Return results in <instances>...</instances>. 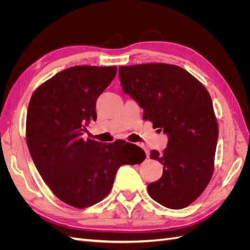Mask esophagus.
Masks as SVG:
<instances>
[{"label":"esophagus","instance_id":"1","mask_svg":"<svg viewBox=\"0 0 250 250\" xmlns=\"http://www.w3.org/2000/svg\"><path fill=\"white\" fill-rule=\"evenodd\" d=\"M139 146H141L144 150H145V152H146V156H147V158H149V156H150V151L145 147V146H144L143 145V144H140V145Z\"/></svg>","mask_w":250,"mask_h":250}]
</instances>
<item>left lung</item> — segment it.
I'll return each mask as SVG.
<instances>
[{"label": "left lung", "mask_w": 250, "mask_h": 250, "mask_svg": "<svg viewBox=\"0 0 250 250\" xmlns=\"http://www.w3.org/2000/svg\"><path fill=\"white\" fill-rule=\"evenodd\" d=\"M124 93L144 109L143 119L168 135L163 152L150 158L163 166V176L149 184L150 197L180 209L197 199L214 173L218 124L208 89L183 67L146 63L119 67Z\"/></svg>", "instance_id": "obj_1"}]
</instances>
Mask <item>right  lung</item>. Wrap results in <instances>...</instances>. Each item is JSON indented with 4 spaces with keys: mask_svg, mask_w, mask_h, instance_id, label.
I'll return each instance as SVG.
<instances>
[{
    "mask_svg": "<svg viewBox=\"0 0 250 250\" xmlns=\"http://www.w3.org/2000/svg\"><path fill=\"white\" fill-rule=\"evenodd\" d=\"M117 74V66L76 65L36 88L29 102L26 140L35 167L57 198L77 208L109 194L122 165L141 164L144 150L118 140H84L96 102Z\"/></svg>",
    "mask_w": 250,
    "mask_h": 250,
    "instance_id": "add662e5",
    "label": "right lung"
}]
</instances>
